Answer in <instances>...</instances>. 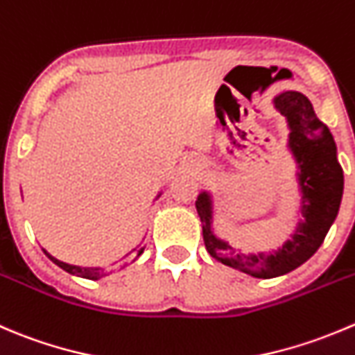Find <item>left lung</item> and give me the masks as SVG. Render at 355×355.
<instances>
[{
  "label": "left lung",
  "instance_id": "obj_1",
  "mask_svg": "<svg viewBox=\"0 0 355 355\" xmlns=\"http://www.w3.org/2000/svg\"><path fill=\"white\" fill-rule=\"evenodd\" d=\"M272 104L286 118L290 128L288 147L297 163L298 191L302 194V220H298L290 239L269 254L239 253L213 232L211 194L202 191L196 201L208 253L220 263L258 279L283 276L307 261L319 250L335 222L343 194V170L336 157V144L328 126L315 116L311 101L300 92L288 90L276 95Z\"/></svg>",
  "mask_w": 355,
  "mask_h": 355
}]
</instances>
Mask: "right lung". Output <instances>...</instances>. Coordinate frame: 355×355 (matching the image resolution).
Returning a JSON list of instances; mask_svg holds the SVG:
<instances>
[{
  "mask_svg": "<svg viewBox=\"0 0 355 355\" xmlns=\"http://www.w3.org/2000/svg\"><path fill=\"white\" fill-rule=\"evenodd\" d=\"M157 198H159V196H157ZM144 248H146V246H144ZM144 248H140L139 253H137V257H140V254L144 253ZM43 251H44V254H46V257L50 258V260L53 261L55 265H58L60 269H64L65 272L72 274V276H79V277H85V279H92V281H97V279H101L102 276H105L104 270L97 269V267L94 269V267H79V265H69V263H65V261H60V260H57L55 257H51V254L48 253L46 250H43Z\"/></svg>",
  "mask_w": 355,
  "mask_h": 355,
  "instance_id": "1",
  "label": "right lung"
}]
</instances>
